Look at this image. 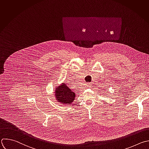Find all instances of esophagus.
Wrapping results in <instances>:
<instances>
[{"label": "esophagus", "instance_id": "1", "mask_svg": "<svg viewBox=\"0 0 149 149\" xmlns=\"http://www.w3.org/2000/svg\"><path fill=\"white\" fill-rule=\"evenodd\" d=\"M91 85H92L91 84V83H88V84H87V85H86V86H87L88 87H91Z\"/></svg>", "mask_w": 149, "mask_h": 149}]
</instances>
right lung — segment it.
<instances>
[{
	"mask_svg": "<svg viewBox=\"0 0 149 149\" xmlns=\"http://www.w3.org/2000/svg\"><path fill=\"white\" fill-rule=\"evenodd\" d=\"M56 98L62 105H72L75 97V93L65 84H63L56 89Z\"/></svg>",
	"mask_w": 149,
	"mask_h": 149,
	"instance_id": "obj_1",
	"label": "right lung"
}]
</instances>
